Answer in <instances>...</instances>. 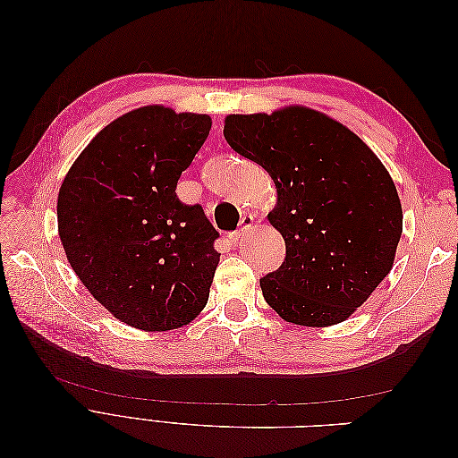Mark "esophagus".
I'll use <instances>...</instances> for the list:
<instances>
[{
    "label": "esophagus",
    "mask_w": 458,
    "mask_h": 458,
    "mask_svg": "<svg viewBox=\"0 0 458 458\" xmlns=\"http://www.w3.org/2000/svg\"><path fill=\"white\" fill-rule=\"evenodd\" d=\"M252 227H254V217H252V216H244V217L241 219V227H239L237 231H234V233L229 234L231 244H237Z\"/></svg>",
    "instance_id": "obj_1"
}]
</instances>
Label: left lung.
Returning <instances> with one entry per match:
<instances>
[{"label":"left lung","mask_w":458,"mask_h":458,"mask_svg":"<svg viewBox=\"0 0 458 458\" xmlns=\"http://www.w3.org/2000/svg\"><path fill=\"white\" fill-rule=\"evenodd\" d=\"M224 135L276 189L269 224L283 234V266L259 279L286 323L345 321L392 271L403 210L392 175L350 128L301 105L229 114Z\"/></svg>","instance_id":"obj_1"}]
</instances>
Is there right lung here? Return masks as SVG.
I'll list each match as a JSON object with an SVG mask.
<instances>
[{
  "label": "right lung",
  "instance_id": "1",
  "mask_svg": "<svg viewBox=\"0 0 458 458\" xmlns=\"http://www.w3.org/2000/svg\"><path fill=\"white\" fill-rule=\"evenodd\" d=\"M208 114L130 110L97 133L64 175L59 237L78 279L122 323L189 325L210 296L219 233L175 195L208 133Z\"/></svg>",
  "mask_w": 458,
  "mask_h": 458
}]
</instances>
